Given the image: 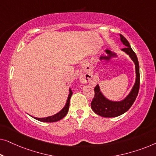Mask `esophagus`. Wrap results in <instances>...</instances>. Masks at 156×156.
<instances>
[{
  "label": "esophagus",
  "mask_w": 156,
  "mask_h": 156,
  "mask_svg": "<svg viewBox=\"0 0 156 156\" xmlns=\"http://www.w3.org/2000/svg\"><path fill=\"white\" fill-rule=\"evenodd\" d=\"M91 76H92V75L89 73L87 74V75H86V74H82V75H81V77H80L81 82H82V83L89 82V81L91 80Z\"/></svg>",
  "instance_id": "obj_1"
}]
</instances>
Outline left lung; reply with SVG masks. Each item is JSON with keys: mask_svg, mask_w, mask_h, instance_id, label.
<instances>
[{"mask_svg": "<svg viewBox=\"0 0 156 156\" xmlns=\"http://www.w3.org/2000/svg\"><path fill=\"white\" fill-rule=\"evenodd\" d=\"M121 40L126 46L122 49L123 51L129 55L133 62L135 63L136 79L135 84L132 90L126 98L121 101H112L106 99L100 91L99 85L94 87V97L93 98L91 103L92 110L96 114L103 117H116L124 114L131 108L137 97L140 87V73H139V64L136 53L133 52L130 46L128 40L120 34Z\"/></svg>", "mask_w": 156, "mask_h": 156, "instance_id": "1", "label": "left lung"}]
</instances>
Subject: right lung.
Returning <instances> with one entry per match:
<instances>
[{
	"label": "right lung",
	"mask_w": 156,
	"mask_h": 156,
	"mask_svg": "<svg viewBox=\"0 0 156 156\" xmlns=\"http://www.w3.org/2000/svg\"><path fill=\"white\" fill-rule=\"evenodd\" d=\"M72 95V91L71 90V89H69V94L68 96L67 103H66L65 107H64L59 113L55 114L54 116L45 117V118H36V117H34V119H37V120L40 121H42V122H56V121H59L60 119H63L64 117L67 115L68 110H69V101H70V99H71Z\"/></svg>",
	"instance_id": "1"
}]
</instances>
